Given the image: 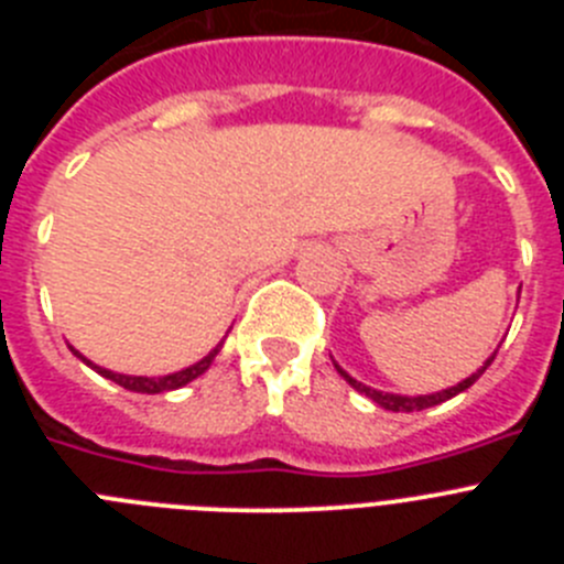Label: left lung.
<instances>
[{"label":"left lung","instance_id":"1","mask_svg":"<svg viewBox=\"0 0 564 564\" xmlns=\"http://www.w3.org/2000/svg\"><path fill=\"white\" fill-rule=\"evenodd\" d=\"M495 356H497V350L491 352V356H488L486 361H482L480 370L471 372V376H468V378H463L460 383H455V387H449V390L432 392V395H398V392L372 390V387H367V383L356 381V378H352L350 372H344L336 361H333V364H336L338 376H341L344 381L350 383L352 390L361 392V395H367V398H370V401H376L378 406H383V410H390V412H421V410H430V406H437V403H443V401H449V398L460 395V392H466L468 387H471V383H475L477 378H480L482 372H486L488 367H491V361H495Z\"/></svg>","mask_w":564,"mask_h":564}]
</instances>
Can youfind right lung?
Instances as JSON below:
<instances>
[{
	"mask_svg": "<svg viewBox=\"0 0 564 564\" xmlns=\"http://www.w3.org/2000/svg\"><path fill=\"white\" fill-rule=\"evenodd\" d=\"M223 341L214 347L208 356H203L200 361L192 364V367H186V370H177V372H169V376H158V378H147V376H123V372H112L107 370V367H98V364H93L89 358H84L82 352L76 350V347H69L73 350V356L82 358L87 367H93V370L98 372V376L109 378V381H115L118 387H123V390L129 392H147V395H158V392H172V390H181V387H186L188 381H194V378H200L203 372L212 367V361L217 358V352H220Z\"/></svg>",
	"mask_w": 564,
	"mask_h": 564,
	"instance_id": "obj_1",
	"label": "right lung"
}]
</instances>
